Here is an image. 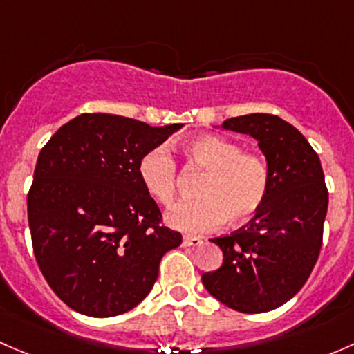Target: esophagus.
Masks as SVG:
<instances>
[{
  "label": "esophagus",
  "instance_id": "34e87169",
  "mask_svg": "<svg viewBox=\"0 0 354 354\" xmlns=\"http://www.w3.org/2000/svg\"><path fill=\"white\" fill-rule=\"evenodd\" d=\"M203 240L199 236H191V235H185L184 236V245L185 247H198L201 245Z\"/></svg>",
  "mask_w": 354,
  "mask_h": 354
}]
</instances>
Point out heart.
Masks as SVG:
<instances>
[{
    "mask_svg": "<svg viewBox=\"0 0 354 354\" xmlns=\"http://www.w3.org/2000/svg\"><path fill=\"white\" fill-rule=\"evenodd\" d=\"M192 167L206 170L199 199L178 203L167 213V223L178 232L204 233L225 223L243 225L264 206L271 185L269 165L261 155L243 151L235 141L203 134L184 145ZM138 177L155 201L170 206L177 196L178 172L167 148L156 147L141 156Z\"/></svg>",
    "mask_w": 354,
    "mask_h": 354,
    "instance_id": "1",
    "label": "heart"
}]
</instances>
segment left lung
Here are the masks:
<instances>
[{
  "label": "left lung",
  "instance_id": "obj_1",
  "mask_svg": "<svg viewBox=\"0 0 354 354\" xmlns=\"http://www.w3.org/2000/svg\"><path fill=\"white\" fill-rule=\"evenodd\" d=\"M223 127L256 138L271 185L245 227L209 239L223 264L203 274V285L236 312L274 310L301 290L319 259L329 203L322 165L307 138L278 115H240Z\"/></svg>",
  "mask_w": 354,
  "mask_h": 354
}]
</instances>
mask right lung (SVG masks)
<instances>
[{
    "instance_id": "right-lung-1",
    "label": "right lung",
    "mask_w": 354,
    "mask_h": 354,
    "mask_svg": "<svg viewBox=\"0 0 354 354\" xmlns=\"http://www.w3.org/2000/svg\"><path fill=\"white\" fill-rule=\"evenodd\" d=\"M180 127L97 112L44 145L27 196L32 247L47 285L73 310H131L155 285L163 254L182 243L138 177L141 156Z\"/></svg>"
}]
</instances>
